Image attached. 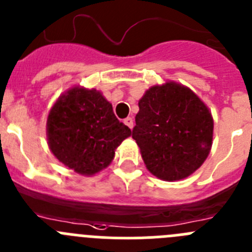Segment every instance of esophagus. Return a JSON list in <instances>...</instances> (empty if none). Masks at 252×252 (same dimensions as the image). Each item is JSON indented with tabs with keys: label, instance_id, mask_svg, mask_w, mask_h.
I'll return each instance as SVG.
<instances>
[{
	"label": "esophagus",
	"instance_id": "34e87169",
	"mask_svg": "<svg viewBox=\"0 0 252 252\" xmlns=\"http://www.w3.org/2000/svg\"><path fill=\"white\" fill-rule=\"evenodd\" d=\"M124 124L126 125V126H128L130 128L133 127V120L131 119V117H127V119L124 120Z\"/></svg>",
	"mask_w": 252,
	"mask_h": 252
}]
</instances>
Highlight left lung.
Segmentation results:
<instances>
[{
    "instance_id": "left-lung-1",
    "label": "left lung",
    "mask_w": 252,
    "mask_h": 252,
    "mask_svg": "<svg viewBox=\"0 0 252 252\" xmlns=\"http://www.w3.org/2000/svg\"><path fill=\"white\" fill-rule=\"evenodd\" d=\"M132 138L146 168L163 181L186 179L209 156L214 119L188 86L166 81L150 87L138 101Z\"/></svg>"
}]
</instances>
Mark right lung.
<instances>
[{
    "label": "right lung",
    "instance_id": "right-lung-1",
    "mask_svg": "<svg viewBox=\"0 0 252 252\" xmlns=\"http://www.w3.org/2000/svg\"><path fill=\"white\" fill-rule=\"evenodd\" d=\"M55 158L84 176L107 167L131 130L116 119L112 105L96 89L73 86L60 94L46 122Z\"/></svg>",
    "mask_w": 252,
    "mask_h": 252
}]
</instances>
